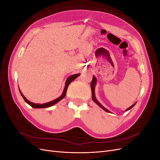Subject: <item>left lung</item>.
I'll list each match as a JSON object with an SVG mask.
<instances>
[{
	"label": "left lung",
	"mask_w": 160,
	"mask_h": 160,
	"mask_svg": "<svg viewBox=\"0 0 160 160\" xmlns=\"http://www.w3.org/2000/svg\"><path fill=\"white\" fill-rule=\"evenodd\" d=\"M95 84H96V78H95V77L93 76V79H92V81H91V92H92V99H93V100L94 102H95V103H96L97 104H98L101 108H102L103 110H105V111H107V112H108V113H111L109 111H108L107 109H105V108L103 107V106L102 105H101L98 100L96 99V98H95ZM135 105V103H134L133 105H132V106H131L130 108H129L128 109H127V110H126V111H128L129 109H132Z\"/></svg>",
	"instance_id": "obj_1"
}]
</instances>
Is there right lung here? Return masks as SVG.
<instances>
[{"mask_svg":"<svg viewBox=\"0 0 160 160\" xmlns=\"http://www.w3.org/2000/svg\"><path fill=\"white\" fill-rule=\"evenodd\" d=\"M79 76V74H75V75H71L70 76L68 79H67L66 81V83H65V89L63 90V92H62V94L61 97H59V98H57L55 100H52L51 101H50V102L49 103H43V104H37V103H33L32 102H31V101H29L28 100H27L25 98V96H24L22 95V93L20 91V93L21 95V96L22 97V98L24 99V100L25 101V102L27 103H28L29 105H31L32 108H49V107H51V106L53 105L56 104L57 102H59V101H61L62 99H63L65 95H66V92H67V88H68V86L69 85V84L71 83V82L72 81H74L76 78H77Z\"/></svg>","mask_w":160,"mask_h":160,"instance_id":"add662e5","label":"right lung"}]
</instances>
